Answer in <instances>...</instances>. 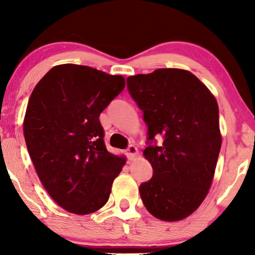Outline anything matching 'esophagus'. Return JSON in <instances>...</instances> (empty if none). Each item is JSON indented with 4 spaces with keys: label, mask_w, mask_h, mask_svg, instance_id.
<instances>
[{
    "label": "esophagus",
    "mask_w": 255,
    "mask_h": 255,
    "mask_svg": "<svg viewBox=\"0 0 255 255\" xmlns=\"http://www.w3.org/2000/svg\"><path fill=\"white\" fill-rule=\"evenodd\" d=\"M137 154H138V148L133 145L128 146L127 149V155L128 156V159H133Z\"/></svg>",
    "instance_id": "obj_1"
}]
</instances>
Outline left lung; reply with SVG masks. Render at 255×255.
Here are the masks:
<instances>
[{
	"label": "left lung",
	"instance_id": "obj_1",
	"mask_svg": "<svg viewBox=\"0 0 255 255\" xmlns=\"http://www.w3.org/2000/svg\"><path fill=\"white\" fill-rule=\"evenodd\" d=\"M127 82L148 128L144 156L153 176L139 187L142 203L158 219L181 221L200 207L214 179L222 146L217 101L184 69H155ZM159 134L163 144L153 145Z\"/></svg>",
	"mask_w": 255,
	"mask_h": 255
}]
</instances>
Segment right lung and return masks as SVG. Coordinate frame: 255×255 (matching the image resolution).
Instances as JSON below:
<instances>
[{
    "label": "right lung",
    "instance_id": "obj_1",
    "mask_svg": "<svg viewBox=\"0 0 255 255\" xmlns=\"http://www.w3.org/2000/svg\"><path fill=\"white\" fill-rule=\"evenodd\" d=\"M124 87L121 75L65 64L51 68L31 94L24 117L27 151L48 195L68 212L102 208L127 162L108 152L99 118Z\"/></svg>",
    "mask_w": 255,
    "mask_h": 255
}]
</instances>
